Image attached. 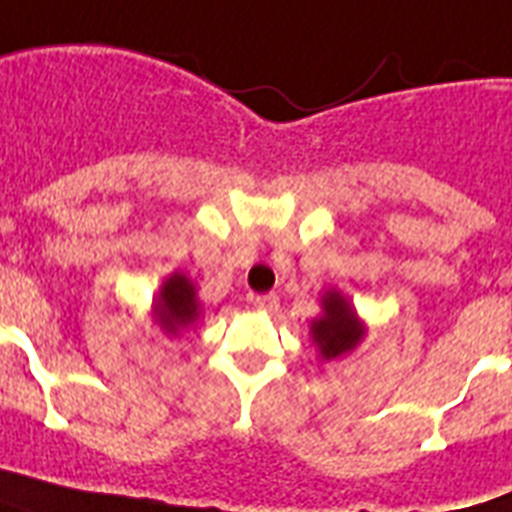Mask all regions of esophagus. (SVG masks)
<instances>
[{
	"instance_id": "34e87169",
	"label": "esophagus",
	"mask_w": 512,
	"mask_h": 512,
	"mask_svg": "<svg viewBox=\"0 0 512 512\" xmlns=\"http://www.w3.org/2000/svg\"><path fill=\"white\" fill-rule=\"evenodd\" d=\"M255 308L273 313L276 308H279V295H276V292H268V295H257L255 297Z\"/></svg>"
}]
</instances>
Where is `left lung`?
I'll return each instance as SVG.
<instances>
[{"label": "left lung", "instance_id": "obj_1", "mask_svg": "<svg viewBox=\"0 0 512 512\" xmlns=\"http://www.w3.org/2000/svg\"><path fill=\"white\" fill-rule=\"evenodd\" d=\"M311 332L324 358H337L345 350L356 348L361 340V324H358L356 311L345 303L340 292H327L324 316L313 321Z\"/></svg>", "mask_w": 512, "mask_h": 512}]
</instances>
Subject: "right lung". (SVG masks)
<instances>
[{
    "label": "right lung",
    "mask_w": 512,
    "mask_h": 512,
    "mask_svg": "<svg viewBox=\"0 0 512 512\" xmlns=\"http://www.w3.org/2000/svg\"><path fill=\"white\" fill-rule=\"evenodd\" d=\"M154 313L159 327L167 335H175L183 327H188L196 313H199V303H196V289L183 273H175L164 281L162 297L154 303Z\"/></svg>",
    "instance_id": "obj_1"
}]
</instances>
